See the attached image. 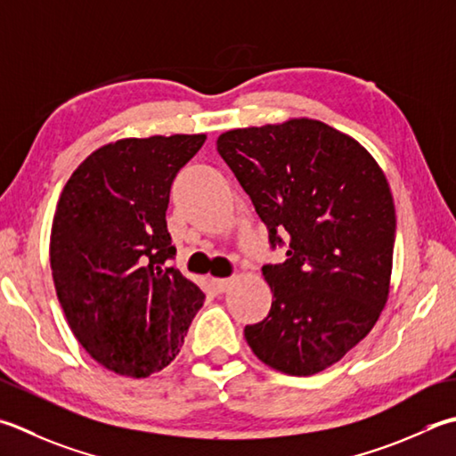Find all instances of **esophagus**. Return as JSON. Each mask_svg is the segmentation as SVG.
<instances>
[{
    "label": "esophagus",
    "mask_w": 456,
    "mask_h": 456,
    "mask_svg": "<svg viewBox=\"0 0 456 456\" xmlns=\"http://www.w3.org/2000/svg\"><path fill=\"white\" fill-rule=\"evenodd\" d=\"M231 282H233L231 279H211V287H213V290H216V292L223 294L231 287Z\"/></svg>",
    "instance_id": "esophagus-1"
}]
</instances>
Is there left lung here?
<instances>
[{"instance_id":"8db88e82","label":"left lung","mask_w":456,"mask_h":456,"mask_svg":"<svg viewBox=\"0 0 456 456\" xmlns=\"http://www.w3.org/2000/svg\"><path fill=\"white\" fill-rule=\"evenodd\" d=\"M219 156L251 198L281 265L265 320L245 326L258 360L289 376L340 362L387 302L395 208L381 167L354 138L294 118L221 134Z\"/></svg>"}]
</instances>
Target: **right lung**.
<instances>
[{
  "instance_id": "obj_1",
  "label": "right lung",
  "mask_w": 456,
  "mask_h": 456,
  "mask_svg": "<svg viewBox=\"0 0 456 456\" xmlns=\"http://www.w3.org/2000/svg\"><path fill=\"white\" fill-rule=\"evenodd\" d=\"M205 134L126 138L70 175L51 229L57 298L80 346L106 370L146 378L183 344L205 294L169 266V190Z\"/></svg>"
}]
</instances>
